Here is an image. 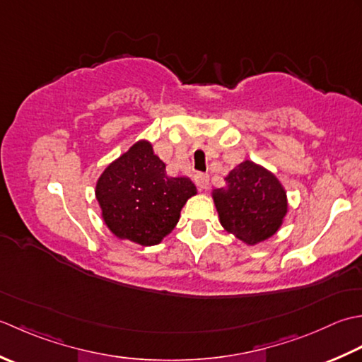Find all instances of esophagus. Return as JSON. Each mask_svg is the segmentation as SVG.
Listing matches in <instances>:
<instances>
[{
    "mask_svg": "<svg viewBox=\"0 0 362 362\" xmlns=\"http://www.w3.org/2000/svg\"><path fill=\"white\" fill-rule=\"evenodd\" d=\"M195 184L200 189H208V186H209V175L208 173H197L195 175Z\"/></svg>",
    "mask_w": 362,
    "mask_h": 362,
    "instance_id": "obj_1",
    "label": "esophagus"
}]
</instances>
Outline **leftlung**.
Masks as SVG:
<instances>
[{"instance_id":"8db88e82","label":"left lung","mask_w":362,"mask_h":362,"mask_svg":"<svg viewBox=\"0 0 362 362\" xmlns=\"http://www.w3.org/2000/svg\"><path fill=\"white\" fill-rule=\"evenodd\" d=\"M225 180L228 186L214 192L225 230L250 245L274 235L287 212L286 192L275 176L245 160Z\"/></svg>"}]
</instances>
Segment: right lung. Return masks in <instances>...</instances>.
<instances>
[{"label":"right lung","instance_id":"right-lung-1","mask_svg":"<svg viewBox=\"0 0 362 362\" xmlns=\"http://www.w3.org/2000/svg\"><path fill=\"white\" fill-rule=\"evenodd\" d=\"M197 189L187 178H172L148 142H137L110 164L97 182V200L117 238L156 245L180 220Z\"/></svg>","mask_w":362,"mask_h":362}]
</instances>
